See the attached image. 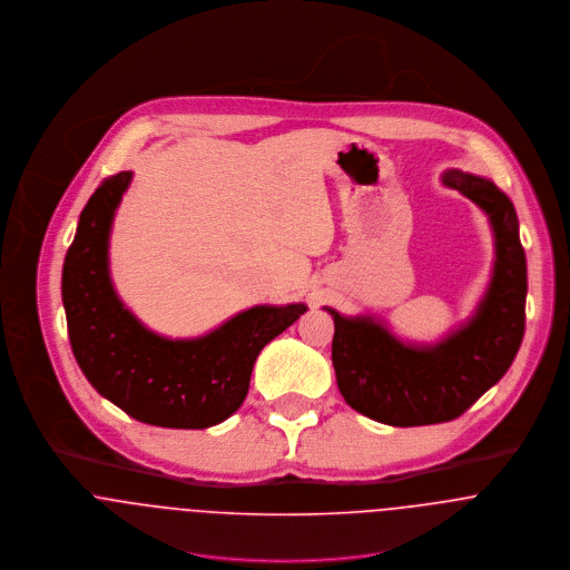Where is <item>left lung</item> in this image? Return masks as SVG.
Listing matches in <instances>:
<instances>
[{
  "instance_id": "1",
  "label": "left lung",
  "mask_w": 570,
  "mask_h": 570,
  "mask_svg": "<svg viewBox=\"0 0 570 570\" xmlns=\"http://www.w3.org/2000/svg\"><path fill=\"white\" fill-rule=\"evenodd\" d=\"M445 186L465 194L492 220L497 264L476 316L429 350L395 341L370 318H334L332 365L345 402L389 426L442 424L463 415L503 379L524 336L527 259L518 238V216L494 184L448 170Z\"/></svg>"
}]
</instances>
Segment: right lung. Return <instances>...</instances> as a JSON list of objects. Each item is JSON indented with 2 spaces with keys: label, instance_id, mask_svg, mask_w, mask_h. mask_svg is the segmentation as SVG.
Listing matches in <instances>:
<instances>
[{
  "label": "right lung",
  "instance_id": "right-lung-1",
  "mask_svg": "<svg viewBox=\"0 0 570 570\" xmlns=\"http://www.w3.org/2000/svg\"><path fill=\"white\" fill-rule=\"evenodd\" d=\"M128 181L130 173H118L98 186L65 255L71 352L91 386L130 417L164 429L216 426L245 402L262 347L308 308L255 306L194 341L148 332L118 299L107 266L109 229Z\"/></svg>",
  "mask_w": 570,
  "mask_h": 570
}]
</instances>
